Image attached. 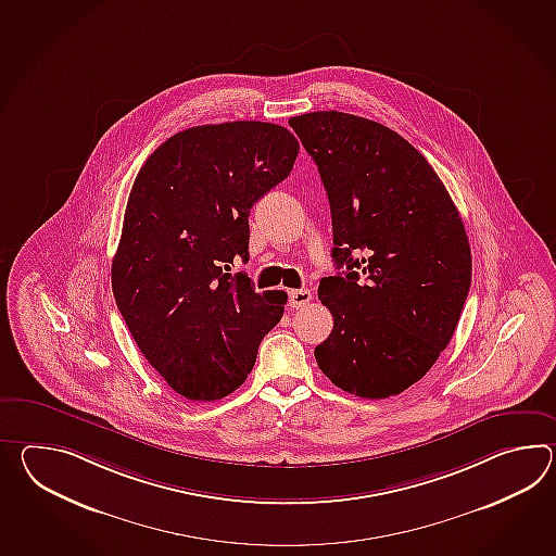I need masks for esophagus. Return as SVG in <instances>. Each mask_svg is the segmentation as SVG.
<instances>
[{
	"mask_svg": "<svg viewBox=\"0 0 556 556\" xmlns=\"http://www.w3.org/2000/svg\"><path fill=\"white\" fill-rule=\"evenodd\" d=\"M311 299H313V293L308 289H295L289 293V305L293 308L305 307Z\"/></svg>",
	"mask_w": 556,
	"mask_h": 556,
	"instance_id": "1",
	"label": "esophagus"
}]
</instances>
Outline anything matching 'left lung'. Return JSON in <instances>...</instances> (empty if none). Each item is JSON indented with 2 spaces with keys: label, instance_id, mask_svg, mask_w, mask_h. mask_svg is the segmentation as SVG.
I'll return each mask as SVG.
<instances>
[{
  "label": "left lung",
  "instance_id": "8db88e82",
  "mask_svg": "<svg viewBox=\"0 0 556 556\" xmlns=\"http://www.w3.org/2000/svg\"><path fill=\"white\" fill-rule=\"evenodd\" d=\"M289 125L319 167L333 260L346 267L319 283L333 331L315 346L317 365L351 395H399L457 329L472 275L463 219L429 161L393 129L343 112Z\"/></svg>",
  "mask_w": 556,
  "mask_h": 556
}]
</instances>
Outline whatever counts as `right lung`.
Returning a JSON list of instances; mask_svg holds the SVG:
<instances>
[{
  "label": "right lung",
  "mask_w": 556,
  "mask_h": 556,
  "mask_svg": "<svg viewBox=\"0 0 556 556\" xmlns=\"http://www.w3.org/2000/svg\"><path fill=\"white\" fill-rule=\"evenodd\" d=\"M296 153L281 125H199L161 143L137 173L113 296L149 365L189 401L233 393L283 317L285 291L257 293L248 273L229 271L249 260V211Z\"/></svg>",
  "instance_id": "add662e5"
}]
</instances>
